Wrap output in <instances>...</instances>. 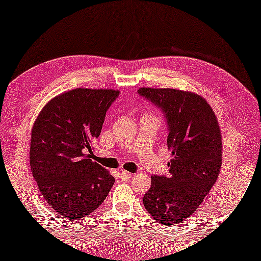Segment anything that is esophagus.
Here are the masks:
<instances>
[{
  "label": "esophagus",
  "mask_w": 261,
  "mask_h": 261,
  "mask_svg": "<svg viewBox=\"0 0 261 261\" xmlns=\"http://www.w3.org/2000/svg\"><path fill=\"white\" fill-rule=\"evenodd\" d=\"M132 177H133V174H132L130 172L125 171V170H122V171H121V179H122V180L127 181V180H129Z\"/></svg>",
  "instance_id": "esophagus-1"
}]
</instances>
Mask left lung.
I'll return each instance as SVG.
<instances>
[{
  "label": "left lung",
  "instance_id": "1",
  "mask_svg": "<svg viewBox=\"0 0 261 261\" xmlns=\"http://www.w3.org/2000/svg\"><path fill=\"white\" fill-rule=\"evenodd\" d=\"M138 94L164 114L169 175L151 177L144 206L171 226L190 218L212 189L222 166V136L213 110L198 94L174 89L140 88Z\"/></svg>",
  "mask_w": 261,
  "mask_h": 261
}]
</instances>
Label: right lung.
I'll list each match as a JSON object with an SVG mask.
<instances>
[{
  "label": "right lung",
  "mask_w": 261,
  "mask_h": 261,
  "mask_svg": "<svg viewBox=\"0 0 261 261\" xmlns=\"http://www.w3.org/2000/svg\"><path fill=\"white\" fill-rule=\"evenodd\" d=\"M119 91L74 89L49 101L32 129L30 163L41 196L65 218H88L115 179L90 159Z\"/></svg>",
  "instance_id": "obj_1"
}]
</instances>
